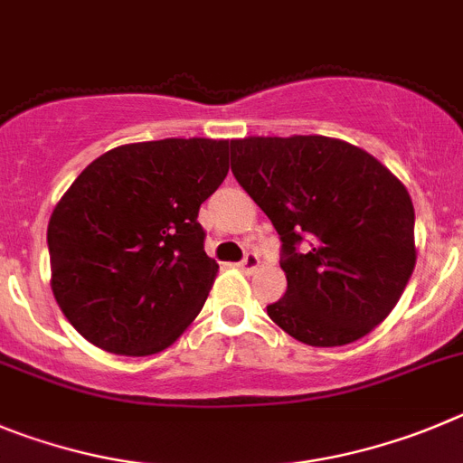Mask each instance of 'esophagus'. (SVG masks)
<instances>
[{
  "label": "esophagus",
  "instance_id": "34e87169",
  "mask_svg": "<svg viewBox=\"0 0 463 463\" xmlns=\"http://www.w3.org/2000/svg\"><path fill=\"white\" fill-rule=\"evenodd\" d=\"M237 268L241 269V272H253V269L258 268V256L253 251H247L244 253V258H241L240 262H237Z\"/></svg>",
  "mask_w": 463,
  "mask_h": 463
}]
</instances>
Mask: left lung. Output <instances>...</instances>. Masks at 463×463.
I'll return each mask as SVG.
<instances>
[{"label": "left lung", "instance_id": "1", "mask_svg": "<svg viewBox=\"0 0 463 463\" xmlns=\"http://www.w3.org/2000/svg\"><path fill=\"white\" fill-rule=\"evenodd\" d=\"M232 175L281 240L288 288L268 316L302 344H353L415 268V210L372 154L325 136L232 140Z\"/></svg>", "mask_w": 463, "mask_h": 463}]
</instances>
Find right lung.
I'll use <instances>...</instances> for the list:
<instances>
[{
  "label": "right lung",
  "instance_id": "1",
  "mask_svg": "<svg viewBox=\"0 0 463 463\" xmlns=\"http://www.w3.org/2000/svg\"><path fill=\"white\" fill-rule=\"evenodd\" d=\"M232 143L165 138L91 161L52 210V293L69 323L115 355H154L201 314L216 277L198 210Z\"/></svg>",
  "mask_w": 463,
  "mask_h": 463
}]
</instances>
